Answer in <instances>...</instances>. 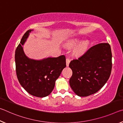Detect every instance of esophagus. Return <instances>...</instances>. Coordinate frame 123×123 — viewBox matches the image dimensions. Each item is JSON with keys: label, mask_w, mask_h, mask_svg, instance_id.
I'll use <instances>...</instances> for the list:
<instances>
[{"label": "esophagus", "mask_w": 123, "mask_h": 123, "mask_svg": "<svg viewBox=\"0 0 123 123\" xmlns=\"http://www.w3.org/2000/svg\"><path fill=\"white\" fill-rule=\"evenodd\" d=\"M70 59L69 58H67L66 59V65L67 66H69V62H70Z\"/></svg>", "instance_id": "esophagus-1"}]
</instances>
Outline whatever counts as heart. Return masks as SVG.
Segmentation results:
<instances>
[{
	"label": "heart",
	"instance_id": "b5f03b06",
	"mask_svg": "<svg viewBox=\"0 0 123 123\" xmlns=\"http://www.w3.org/2000/svg\"><path fill=\"white\" fill-rule=\"evenodd\" d=\"M79 42V39L74 38L70 40L67 43V46L69 47H73L78 44ZM88 47V42L85 41L81 44H80L78 47H77L74 50V54L76 55H81L84 54L86 51Z\"/></svg>",
	"mask_w": 123,
	"mask_h": 123
}]
</instances>
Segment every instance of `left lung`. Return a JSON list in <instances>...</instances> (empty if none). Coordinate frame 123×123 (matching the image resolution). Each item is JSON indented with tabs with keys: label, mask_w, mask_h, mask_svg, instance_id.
Segmentation results:
<instances>
[{
	"label": "left lung",
	"mask_w": 123,
	"mask_h": 123,
	"mask_svg": "<svg viewBox=\"0 0 123 123\" xmlns=\"http://www.w3.org/2000/svg\"><path fill=\"white\" fill-rule=\"evenodd\" d=\"M112 66V52L109 43L92 47L78 59L70 61L69 66L73 72L69 79L70 87L80 97L94 94L109 80Z\"/></svg>",
	"instance_id": "8db88e82"
}]
</instances>
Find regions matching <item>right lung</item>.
<instances>
[{
  "label": "right lung",
  "mask_w": 123,
  "mask_h": 123,
  "mask_svg": "<svg viewBox=\"0 0 123 123\" xmlns=\"http://www.w3.org/2000/svg\"><path fill=\"white\" fill-rule=\"evenodd\" d=\"M31 30L25 33L15 51L16 70L20 84L27 92L35 97L42 98L50 94L55 81L66 67V57H48L37 61L25 55L24 44Z\"/></svg>",
  "instance_id": "add662e5"
}]
</instances>
